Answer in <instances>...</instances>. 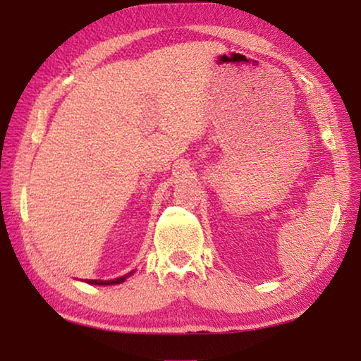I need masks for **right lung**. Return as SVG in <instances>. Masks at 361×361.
<instances>
[{"label": "right lung", "instance_id": "1", "mask_svg": "<svg viewBox=\"0 0 361 361\" xmlns=\"http://www.w3.org/2000/svg\"><path fill=\"white\" fill-rule=\"evenodd\" d=\"M135 271H130L129 274H126V276H122L119 279H113V280H85L87 283H92V285H116V283H122L127 277H130L132 274Z\"/></svg>", "mask_w": 361, "mask_h": 361}]
</instances>
